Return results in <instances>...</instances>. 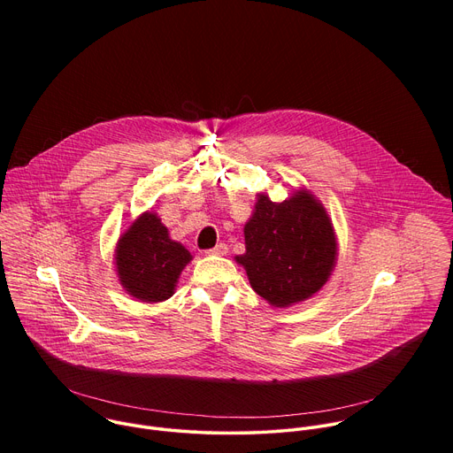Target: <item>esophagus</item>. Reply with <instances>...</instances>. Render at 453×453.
Listing matches in <instances>:
<instances>
[{
    "label": "esophagus",
    "mask_w": 453,
    "mask_h": 453,
    "mask_svg": "<svg viewBox=\"0 0 453 453\" xmlns=\"http://www.w3.org/2000/svg\"><path fill=\"white\" fill-rule=\"evenodd\" d=\"M208 254L224 256V254H227V245H226V243H217L213 249H210V250H208Z\"/></svg>",
    "instance_id": "esophagus-1"
}]
</instances>
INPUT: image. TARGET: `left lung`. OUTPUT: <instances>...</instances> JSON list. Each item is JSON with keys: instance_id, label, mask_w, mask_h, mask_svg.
Segmentation results:
<instances>
[{"instance_id": "8db88e82", "label": "left lung", "mask_w": 453, "mask_h": 453, "mask_svg": "<svg viewBox=\"0 0 453 453\" xmlns=\"http://www.w3.org/2000/svg\"><path fill=\"white\" fill-rule=\"evenodd\" d=\"M243 234L245 252L236 262L247 271L254 292L274 306L311 297L334 271L337 240L332 220L306 189L283 203L260 193Z\"/></svg>"}]
</instances>
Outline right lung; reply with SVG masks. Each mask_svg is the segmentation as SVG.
I'll return each instance as SVG.
<instances>
[{
    "label": "right lung",
    "instance_id": "1",
    "mask_svg": "<svg viewBox=\"0 0 453 453\" xmlns=\"http://www.w3.org/2000/svg\"><path fill=\"white\" fill-rule=\"evenodd\" d=\"M191 254L170 240L168 229L154 213H143L128 227L116 247L119 283L143 303L172 297L175 283Z\"/></svg>",
    "mask_w": 453,
    "mask_h": 453
}]
</instances>
